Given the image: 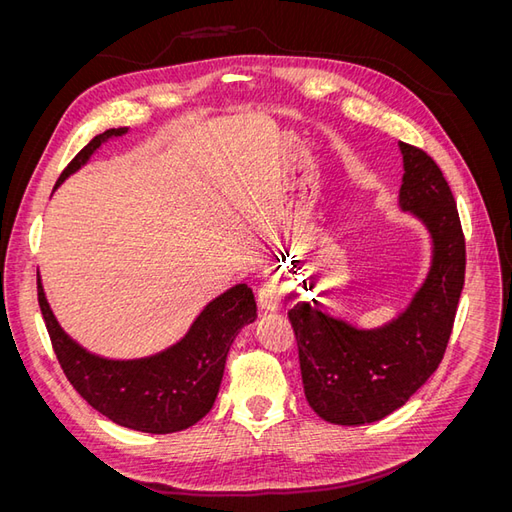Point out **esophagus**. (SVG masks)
I'll return each instance as SVG.
<instances>
[{
    "mask_svg": "<svg viewBox=\"0 0 512 512\" xmlns=\"http://www.w3.org/2000/svg\"><path fill=\"white\" fill-rule=\"evenodd\" d=\"M258 305L265 312H275L282 305V286L277 277H265L258 286Z\"/></svg>",
    "mask_w": 512,
    "mask_h": 512,
    "instance_id": "34e87169",
    "label": "esophagus"
}]
</instances>
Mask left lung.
I'll return each instance as SVG.
<instances>
[{"label": "left lung", "mask_w": 512, "mask_h": 512, "mask_svg": "<svg viewBox=\"0 0 512 512\" xmlns=\"http://www.w3.org/2000/svg\"><path fill=\"white\" fill-rule=\"evenodd\" d=\"M399 209L425 226L431 265L410 303L382 327L361 329L309 301L288 318L299 344L303 391L333 425H367L399 410L438 369L466 275V241L451 188L423 149L399 143Z\"/></svg>", "instance_id": "obj_1"}]
</instances>
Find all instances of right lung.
I'll return each instance as SVG.
<instances>
[{
	"label": "right lung",
	"mask_w": 512,
	"mask_h": 512,
	"mask_svg": "<svg viewBox=\"0 0 512 512\" xmlns=\"http://www.w3.org/2000/svg\"><path fill=\"white\" fill-rule=\"evenodd\" d=\"M126 132L128 128H111L91 138L61 173L57 185L85 166L108 138ZM38 303L57 361L74 389L113 423L145 433L183 431L213 408L228 350L245 324L256 320L252 288L237 284L207 303L177 344L143 359L123 361L85 350L61 329L46 301L40 273Z\"/></svg>",
	"instance_id": "1"
}]
</instances>
